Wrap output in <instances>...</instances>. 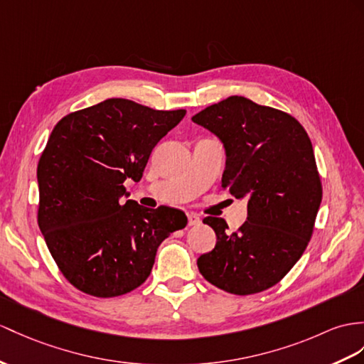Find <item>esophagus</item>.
I'll list each match as a JSON object with an SVG mask.
<instances>
[{
    "mask_svg": "<svg viewBox=\"0 0 364 364\" xmlns=\"http://www.w3.org/2000/svg\"><path fill=\"white\" fill-rule=\"evenodd\" d=\"M188 225H199L200 224V218H199V215L198 213H188Z\"/></svg>",
    "mask_w": 364,
    "mask_h": 364,
    "instance_id": "obj_1",
    "label": "esophagus"
}]
</instances>
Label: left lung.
<instances>
[{"mask_svg": "<svg viewBox=\"0 0 364 364\" xmlns=\"http://www.w3.org/2000/svg\"><path fill=\"white\" fill-rule=\"evenodd\" d=\"M191 120L223 140V187L249 199L247 220L233 233L224 219H203L218 241L199 256V272L228 294H259L286 277L312 237L323 198L312 141L290 114L239 95Z\"/></svg>", "mask_w": 364, "mask_h": 364, "instance_id": "8db88e82", "label": "left lung"}]
</instances>
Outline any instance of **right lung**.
<instances>
[{
    "label": "right lung",
    "mask_w": 364,
    "mask_h": 364,
    "mask_svg": "<svg viewBox=\"0 0 364 364\" xmlns=\"http://www.w3.org/2000/svg\"><path fill=\"white\" fill-rule=\"evenodd\" d=\"M185 114L108 99L52 129L37 168L38 227L60 272L83 294L114 298L137 289L157 247L187 225L181 210L120 203L123 182L141 179L153 148Z\"/></svg>",
    "instance_id": "1"
}]
</instances>
